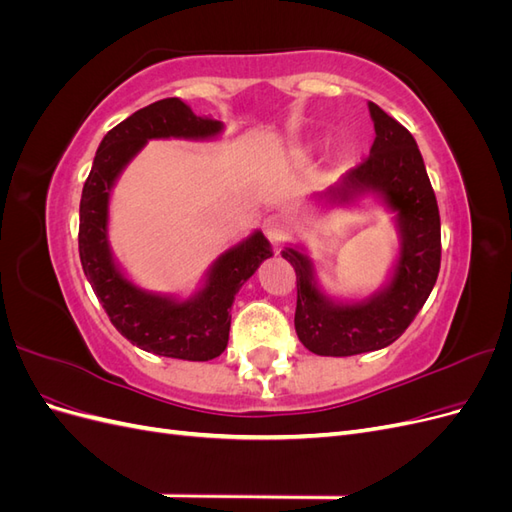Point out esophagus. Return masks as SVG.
Returning a JSON list of instances; mask_svg holds the SVG:
<instances>
[{
	"label": "esophagus",
	"instance_id": "obj_1",
	"mask_svg": "<svg viewBox=\"0 0 512 512\" xmlns=\"http://www.w3.org/2000/svg\"><path fill=\"white\" fill-rule=\"evenodd\" d=\"M262 230H265L267 239L273 245H280L288 237V222L282 218V215H269V218H265V222H262Z\"/></svg>",
	"mask_w": 512,
	"mask_h": 512
}]
</instances>
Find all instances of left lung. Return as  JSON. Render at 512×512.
<instances>
[{
  "label": "left lung",
  "instance_id": "obj_1",
  "mask_svg": "<svg viewBox=\"0 0 512 512\" xmlns=\"http://www.w3.org/2000/svg\"><path fill=\"white\" fill-rule=\"evenodd\" d=\"M376 141L363 164L337 185L316 194L324 207L352 205L374 194L395 213L399 256L386 284L361 301H335L318 286L314 262L303 247L282 256L297 273L294 329L301 344L320 356H352L391 346L421 312L440 271V211L414 136L369 102Z\"/></svg>",
  "mask_w": 512,
  "mask_h": 512
}]
</instances>
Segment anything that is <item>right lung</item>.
<instances>
[{
    "instance_id": "1",
    "label": "right lung",
    "mask_w": 512,
    "mask_h": 512,
    "mask_svg": "<svg viewBox=\"0 0 512 512\" xmlns=\"http://www.w3.org/2000/svg\"><path fill=\"white\" fill-rule=\"evenodd\" d=\"M222 121L196 117L179 98L136 111L108 132L83 185L79 254L87 280L113 327L145 352L181 361H211L228 344L230 307L262 260L273 256L267 237L254 230L215 258L203 286L190 299L138 288L121 271L108 245V203L119 175L153 138L207 141L220 136Z\"/></svg>"
}]
</instances>
